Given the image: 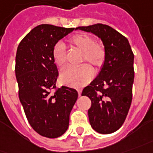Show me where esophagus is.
Returning a JSON list of instances; mask_svg holds the SVG:
<instances>
[{"instance_id": "34e87169", "label": "esophagus", "mask_w": 153, "mask_h": 153, "mask_svg": "<svg viewBox=\"0 0 153 153\" xmlns=\"http://www.w3.org/2000/svg\"><path fill=\"white\" fill-rule=\"evenodd\" d=\"M81 92H82V90L79 89V90H78V94H79V96L81 95Z\"/></svg>"}]
</instances>
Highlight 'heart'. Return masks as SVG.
Masks as SVG:
<instances>
[{"label": "heart", "mask_w": 153, "mask_h": 153, "mask_svg": "<svg viewBox=\"0 0 153 153\" xmlns=\"http://www.w3.org/2000/svg\"><path fill=\"white\" fill-rule=\"evenodd\" d=\"M68 44L82 51L81 62L87 61L94 68L102 67L105 61L106 53L105 48L95 42L94 37L88 34H75L67 40ZM53 59L56 65L63 67L66 63L65 47L62 42L56 43L53 48ZM94 71L88 64H82L78 68H67L60 75V80L63 85L74 88H81L92 80Z\"/></svg>", "instance_id": "heart-1"}]
</instances>
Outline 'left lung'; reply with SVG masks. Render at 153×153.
Instances as JSON below:
<instances>
[{"mask_svg":"<svg viewBox=\"0 0 153 153\" xmlns=\"http://www.w3.org/2000/svg\"><path fill=\"white\" fill-rule=\"evenodd\" d=\"M76 29L95 34L105 46V63L82 95L91 100L88 115L92 128L101 134L115 132L124 123L132 100L133 53L127 38L108 25L97 23Z\"/></svg>","mask_w":153,"mask_h":153,"instance_id":"obj_1","label":"left lung"}]
</instances>
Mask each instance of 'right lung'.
<instances>
[{
	"mask_svg": "<svg viewBox=\"0 0 153 153\" xmlns=\"http://www.w3.org/2000/svg\"><path fill=\"white\" fill-rule=\"evenodd\" d=\"M74 30L39 25L25 36L16 51L15 71L20 101L29 124L45 137H59L67 131L78 99L76 90L57 88L59 71L53 59L55 44Z\"/></svg>",
	"mask_w": 153,
	"mask_h": 153,
	"instance_id": "add662e5",
	"label": "right lung"
}]
</instances>
